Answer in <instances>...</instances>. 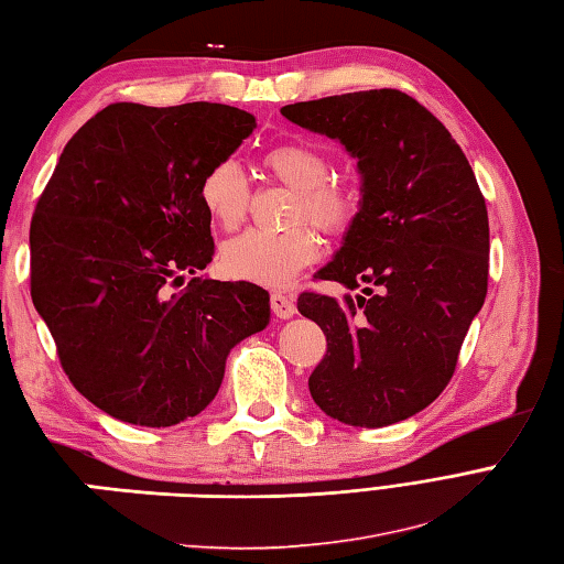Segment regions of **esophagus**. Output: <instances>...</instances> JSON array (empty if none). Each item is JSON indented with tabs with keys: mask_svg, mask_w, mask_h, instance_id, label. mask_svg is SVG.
Instances as JSON below:
<instances>
[{
	"mask_svg": "<svg viewBox=\"0 0 564 564\" xmlns=\"http://www.w3.org/2000/svg\"><path fill=\"white\" fill-rule=\"evenodd\" d=\"M270 308L278 318H292L296 314V304L292 296H286L282 292H272L270 294Z\"/></svg>",
	"mask_w": 564,
	"mask_h": 564,
	"instance_id": "1",
	"label": "esophagus"
}]
</instances>
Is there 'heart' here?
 Wrapping results in <instances>:
<instances>
[{
	"label": "heart",
	"mask_w": 564,
	"mask_h": 564,
	"mask_svg": "<svg viewBox=\"0 0 564 564\" xmlns=\"http://www.w3.org/2000/svg\"><path fill=\"white\" fill-rule=\"evenodd\" d=\"M270 176L294 191L290 219L311 221L328 236L345 234L359 212L352 187L330 181V164L316 147L284 142L262 156ZM253 191L236 159L212 164L199 181V203L221 229L241 227L248 217ZM321 253V241L308 224H294L284 231H246L221 246V270L234 280L282 286Z\"/></svg>",
	"instance_id": "1"
}]
</instances>
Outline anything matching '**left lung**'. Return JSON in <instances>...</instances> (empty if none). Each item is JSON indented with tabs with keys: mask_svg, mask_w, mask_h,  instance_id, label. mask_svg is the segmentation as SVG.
I'll return each mask as SVG.
<instances>
[{
	"mask_svg": "<svg viewBox=\"0 0 564 564\" xmlns=\"http://www.w3.org/2000/svg\"><path fill=\"white\" fill-rule=\"evenodd\" d=\"M282 116L340 142L361 176L352 227L316 278L365 282V296L296 302L328 340L311 398L352 427L408 420L452 381L485 304L490 224L478 181L452 132L398 89L292 104Z\"/></svg>",
	"mask_w": 564,
	"mask_h": 564,
	"instance_id": "1",
	"label": "left lung"
}]
</instances>
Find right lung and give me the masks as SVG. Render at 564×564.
Listing matches in <instances>:
<instances>
[{
	"instance_id": "obj_1",
	"label": "right lung",
	"mask_w": 564,
	"mask_h": 564,
	"mask_svg": "<svg viewBox=\"0 0 564 564\" xmlns=\"http://www.w3.org/2000/svg\"><path fill=\"white\" fill-rule=\"evenodd\" d=\"M256 118L221 104H110L59 154L31 221V299L96 408L171 427L215 400L234 345L270 323L250 282L193 278L215 256L205 171Z\"/></svg>"
}]
</instances>
